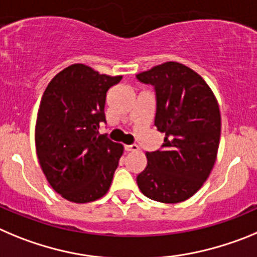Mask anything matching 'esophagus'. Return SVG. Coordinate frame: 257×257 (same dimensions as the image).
Instances as JSON below:
<instances>
[{
	"label": "esophagus",
	"instance_id": "esophagus-1",
	"mask_svg": "<svg viewBox=\"0 0 257 257\" xmlns=\"http://www.w3.org/2000/svg\"><path fill=\"white\" fill-rule=\"evenodd\" d=\"M124 149H125V151H138L140 147H138L137 145H125L124 146Z\"/></svg>",
	"mask_w": 257,
	"mask_h": 257
}]
</instances>
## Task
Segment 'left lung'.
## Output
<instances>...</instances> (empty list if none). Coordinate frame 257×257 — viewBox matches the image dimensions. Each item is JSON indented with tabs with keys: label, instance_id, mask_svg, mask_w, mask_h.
<instances>
[{
	"label": "left lung",
	"instance_id": "1",
	"mask_svg": "<svg viewBox=\"0 0 257 257\" xmlns=\"http://www.w3.org/2000/svg\"><path fill=\"white\" fill-rule=\"evenodd\" d=\"M137 78L155 87V126L165 134L163 149L146 152L147 166L137 184L157 202H183L214 168L220 142L219 103L203 78L180 62H164Z\"/></svg>",
	"mask_w": 257,
	"mask_h": 257
}]
</instances>
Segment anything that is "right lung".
<instances>
[{"label":"right lung","mask_w":257,"mask_h":257,"mask_svg":"<svg viewBox=\"0 0 257 257\" xmlns=\"http://www.w3.org/2000/svg\"><path fill=\"white\" fill-rule=\"evenodd\" d=\"M121 75L73 64L48 83L36 123V150L48 183L70 202L87 203L107 193L124 147L98 136L106 93Z\"/></svg>","instance_id":"right-lung-1"}]
</instances>
